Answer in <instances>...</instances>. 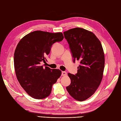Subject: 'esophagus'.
I'll return each mask as SVG.
<instances>
[{
  "mask_svg": "<svg viewBox=\"0 0 121 121\" xmlns=\"http://www.w3.org/2000/svg\"><path fill=\"white\" fill-rule=\"evenodd\" d=\"M61 75H62V76H66V75H67V73L65 72H64V71L62 72V73H61Z\"/></svg>",
  "mask_w": 121,
  "mask_h": 121,
  "instance_id": "obj_1",
  "label": "esophagus"
}]
</instances>
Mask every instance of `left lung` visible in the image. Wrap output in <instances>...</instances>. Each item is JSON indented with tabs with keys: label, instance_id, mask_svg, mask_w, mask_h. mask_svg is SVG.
Segmentation results:
<instances>
[{
	"label": "left lung",
	"instance_id": "8db88e82",
	"mask_svg": "<svg viewBox=\"0 0 121 121\" xmlns=\"http://www.w3.org/2000/svg\"><path fill=\"white\" fill-rule=\"evenodd\" d=\"M69 44L74 61H80L76 75L68 73L69 95L80 101L86 100L95 92L104 75V53L99 40L93 32L81 28L64 32Z\"/></svg>",
	"mask_w": 121,
	"mask_h": 121
}]
</instances>
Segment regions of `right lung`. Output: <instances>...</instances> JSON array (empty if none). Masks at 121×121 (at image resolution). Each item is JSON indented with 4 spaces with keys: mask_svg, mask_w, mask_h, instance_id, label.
Wrapping results in <instances>:
<instances>
[{
    "mask_svg": "<svg viewBox=\"0 0 121 121\" xmlns=\"http://www.w3.org/2000/svg\"><path fill=\"white\" fill-rule=\"evenodd\" d=\"M61 32L35 31L25 35L18 43L14 53V67L21 86L29 95L37 99L48 97L53 84L61 75L59 69L41 65L46 60L53 43L63 40Z\"/></svg>",
    "mask_w": 121,
    "mask_h": 121,
    "instance_id": "1",
    "label": "right lung"
}]
</instances>
